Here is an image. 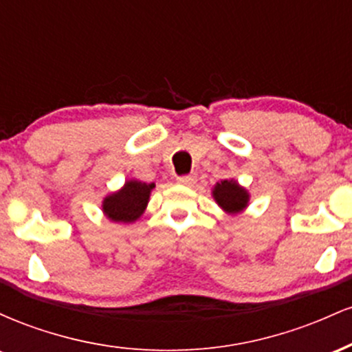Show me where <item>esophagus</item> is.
Listing matches in <instances>:
<instances>
[{
	"label": "esophagus",
	"instance_id": "34e87169",
	"mask_svg": "<svg viewBox=\"0 0 352 352\" xmlns=\"http://www.w3.org/2000/svg\"><path fill=\"white\" fill-rule=\"evenodd\" d=\"M180 185H185V187H192V185L197 184V177L195 175H182L177 179Z\"/></svg>",
	"mask_w": 352,
	"mask_h": 352
}]
</instances>
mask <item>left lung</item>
Returning <instances> with one entry per match:
<instances>
[{"label":"left lung","instance_id":"1","mask_svg":"<svg viewBox=\"0 0 352 352\" xmlns=\"http://www.w3.org/2000/svg\"><path fill=\"white\" fill-rule=\"evenodd\" d=\"M212 197L228 215H240L250 205V192L235 179L217 182L212 188Z\"/></svg>","mask_w":352,"mask_h":352}]
</instances>
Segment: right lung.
<instances>
[{
    "label": "right lung",
    "mask_w": 352,
    "mask_h": 352,
    "mask_svg": "<svg viewBox=\"0 0 352 352\" xmlns=\"http://www.w3.org/2000/svg\"><path fill=\"white\" fill-rule=\"evenodd\" d=\"M155 184L129 179L116 192L109 193L102 200V213L114 223H134L144 215L151 200Z\"/></svg>",
    "instance_id": "right-lung-1"
}]
</instances>
